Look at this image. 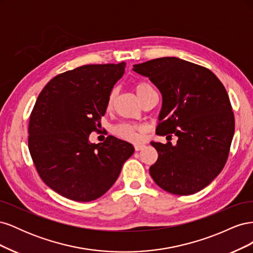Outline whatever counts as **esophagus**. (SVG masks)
<instances>
[{
	"instance_id": "1",
	"label": "esophagus",
	"mask_w": 253,
	"mask_h": 253,
	"mask_svg": "<svg viewBox=\"0 0 253 253\" xmlns=\"http://www.w3.org/2000/svg\"><path fill=\"white\" fill-rule=\"evenodd\" d=\"M144 147H145L144 143H135V144H134V148H135L136 151H140V150H142Z\"/></svg>"
}]
</instances>
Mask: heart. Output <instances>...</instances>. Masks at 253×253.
Wrapping results in <instances>:
<instances>
[{"label":"heart","mask_w":253,"mask_h":253,"mask_svg":"<svg viewBox=\"0 0 253 253\" xmlns=\"http://www.w3.org/2000/svg\"><path fill=\"white\" fill-rule=\"evenodd\" d=\"M151 88H152V86L147 82H138V83L135 84V90H136L137 95H138V97H140L144 93V91H147ZM115 97H116V89H113L109 95L108 104H106V106H108L109 109L112 108ZM141 129H142L141 127L137 126L128 125V124H122V125L115 126L114 131L118 136L122 137V138H125L126 140H131V141H137V140H139V138H140L139 132L141 131Z\"/></svg>","instance_id":"heart-1"}]
</instances>
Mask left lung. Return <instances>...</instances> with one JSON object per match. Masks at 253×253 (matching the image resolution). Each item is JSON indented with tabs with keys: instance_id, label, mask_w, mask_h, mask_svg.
I'll list each match as a JSON object with an SVG mask.
<instances>
[{
	"instance_id": "1",
	"label": "left lung",
	"mask_w": 253,
	"mask_h": 253,
	"mask_svg": "<svg viewBox=\"0 0 253 253\" xmlns=\"http://www.w3.org/2000/svg\"><path fill=\"white\" fill-rule=\"evenodd\" d=\"M163 96L156 134L178 137L151 144L158 153L150 174L157 185L176 195L198 192L216 177L228 159L234 115L223 83L210 70L175 57L135 64Z\"/></svg>"
}]
</instances>
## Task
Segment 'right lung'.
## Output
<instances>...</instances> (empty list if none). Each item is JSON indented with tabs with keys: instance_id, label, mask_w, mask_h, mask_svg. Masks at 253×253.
<instances>
[{
	"instance_id": "obj_1",
	"label": "right lung",
	"mask_w": 253,
	"mask_h": 253,
	"mask_svg": "<svg viewBox=\"0 0 253 253\" xmlns=\"http://www.w3.org/2000/svg\"><path fill=\"white\" fill-rule=\"evenodd\" d=\"M126 62L88 64L59 74L42 89L29 118L28 149L42 180L68 200L90 202L117 180L134 147L108 136L90 143Z\"/></svg>"
}]
</instances>
